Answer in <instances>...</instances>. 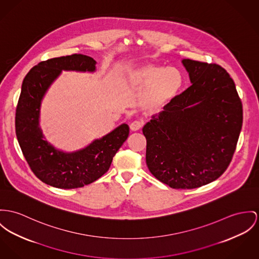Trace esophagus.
<instances>
[{"label":"esophagus","mask_w":259,"mask_h":259,"mask_svg":"<svg viewBox=\"0 0 259 259\" xmlns=\"http://www.w3.org/2000/svg\"><path fill=\"white\" fill-rule=\"evenodd\" d=\"M142 126H143V122L136 120V121H133V122L130 124V129L135 132V131L140 130V129L142 128Z\"/></svg>","instance_id":"34e87169"}]
</instances>
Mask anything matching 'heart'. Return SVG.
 I'll return each instance as SVG.
<instances>
[{"label":"heart","instance_id":"1","mask_svg":"<svg viewBox=\"0 0 259 259\" xmlns=\"http://www.w3.org/2000/svg\"><path fill=\"white\" fill-rule=\"evenodd\" d=\"M128 83L141 90L140 107L146 111L159 110L168 105L183 87V75L178 68L147 63L128 72Z\"/></svg>","mask_w":259,"mask_h":259}]
</instances>
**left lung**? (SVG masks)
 Instances as JSON below:
<instances>
[{
  "mask_svg": "<svg viewBox=\"0 0 259 259\" xmlns=\"http://www.w3.org/2000/svg\"><path fill=\"white\" fill-rule=\"evenodd\" d=\"M191 85L143 128L151 174L175 189L220 178L236 151L242 104L229 73L217 64L183 59Z\"/></svg>",
  "mask_w": 259,
  "mask_h": 259,
  "instance_id": "left-lung-1",
  "label": "left lung"
}]
</instances>
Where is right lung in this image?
<instances>
[{
	"mask_svg": "<svg viewBox=\"0 0 259 259\" xmlns=\"http://www.w3.org/2000/svg\"><path fill=\"white\" fill-rule=\"evenodd\" d=\"M96 64V60L82 54L52 58L34 66L22 81L16 110L17 138L30 169L42 182L53 187L79 188L100 179L128 138L129 126L123 123L73 153L59 151L44 140L39 127L40 105L49 87L63 70L95 72Z\"/></svg>",
	"mask_w": 259,
	"mask_h": 259,
	"instance_id": "obj_1",
	"label": "right lung"
}]
</instances>
